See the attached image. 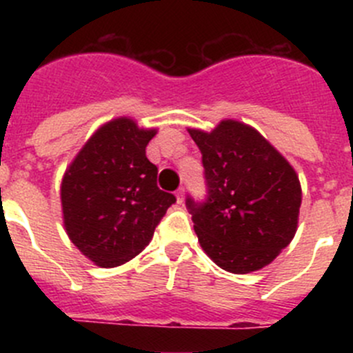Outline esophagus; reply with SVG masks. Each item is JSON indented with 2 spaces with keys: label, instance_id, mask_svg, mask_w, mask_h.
<instances>
[{
  "label": "esophagus",
  "instance_id": "1",
  "mask_svg": "<svg viewBox=\"0 0 353 353\" xmlns=\"http://www.w3.org/2000/svg\"><path fill=\"white\" fill-rule=\"evenodd\" d=\"M176 198H177V203H183V199H184V188H179V190L176 191Z\"/></svg>",
  "mask_w": 353,
  "mask_h": 353
}]
</instances>
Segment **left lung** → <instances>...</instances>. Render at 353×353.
Segmentation results:
<instances>
[{
	"label": "left lung",
	"mask_w": 353,
	"mask_h": 353,
	"mask_svg": "<svg viewBox=\"0 0 353 353\" xmlns=\"http://www.w3.org/2000/svg\"><path fill=\"white\" fill-rule=\"evenodd\" d=\"M190 134L205 169V199L186 198L201 248L230 273L270 265L297 230L302 193L295 170L258 131L237 121Z\"/></svg>",
	"instance_id": "obj_1"
}]
</instances>
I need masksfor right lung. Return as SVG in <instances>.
Masks as SVG:
<instances>
[{
  "instance_id": "obj_1",
  "label": "right lung",
  "mask_w": 353,
  "mask_h": 353,
  "mask_svg": "<svg viewBox=\"0 0 353 353\" xmlns=\"http://www.w3.org/2000/svg\"><path fill=\"white\" fill-rule=\"evenodd\" d=\"M155 130L126 117L104 124L85 143L61 184L71 243L95 265L112 268L141 252L176 203L157 186V165L145 155Z\"/></svg>"
}]
</instances>
